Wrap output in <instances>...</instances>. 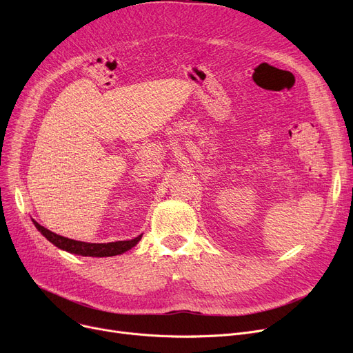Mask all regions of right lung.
<instances>
[{"label": "right lung", "instance_id": "add662e5", "mask_svg": "<svg viewBox=\"0 0 353 353\" xmlns=\"http://www.w3.org/2000/svg\"><path fill=\"white\" fill-rule=\"evenodd\" d=\"M34 225L41 232V234L50 240V242L68 253L74 254H81V256H91V257H108V256H116L127 252L128 249L134 248L139 240L141 239V234L132 239V240H119V242H111V243H85V242H79V240H72L64 236H60L57 233H52L44 226L37 223L35 220Z\"/></svg>", "mask_w": 353, "mask_h": 353}]
</instances>
